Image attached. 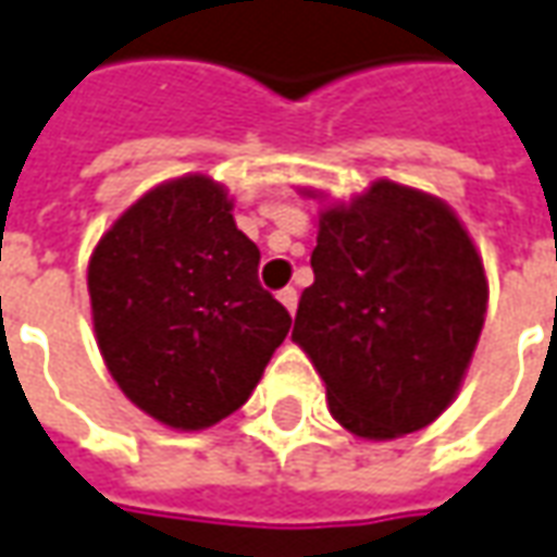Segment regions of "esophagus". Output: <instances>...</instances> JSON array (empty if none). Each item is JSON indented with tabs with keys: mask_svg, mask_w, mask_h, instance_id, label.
<instances>
[{
	"mask_svg": "<svg viewBox=\"0 0 557 557\" xmlns=\"http://www.w3.org/2000/svg\"><path fill=\"white\" fill-rule=\"evenodd\" d=\"M277 298H280V305L286 307L289 313H295V307H298V292H295V289H283L277 295Z\"/></svg>",
	"mask_w": 557,
	"mask_h": 557,
	"instance_id": "obj_1",
	"label": "esophagus"
}]
</instances>
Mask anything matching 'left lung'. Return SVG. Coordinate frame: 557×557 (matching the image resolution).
<instances>
[{
  "label": "left lung",
  "mask_w": 557,
  "mask_h": 557,
  "mask_svg": "<svg viewBox=\"0 0 557 557\" xmlns=\"http://www.w3.org/2000/svg\"><path fill=\"white\" fill-rule=\"evenodd\" d=\"M310 265L292 341L334 419L361 441L431 425L465 383L488 310L485 265L458 213L425 189L371 181L349 201L325 198Z\"/></svg>",
  "instance_id": "8db88e82"
}]
</instances>
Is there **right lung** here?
Returning a JSON list of instances; mask_svg holds the SVG:
<instances>
[{"label": "right lung", "instance_id": "add662e5", "mask_svg": "<svg viewBox=\"0 0 557 557\" xmlns=\"http://www.w3.org/2000/svg\"><path fill=\"white\" fill-rule=\"evenodd\" d=\"M208 174L147 189L89 252L92 332L126 398L174 431L247 404L292 317L256 277L259 247Z\"/></svg>", "mask_w": 557, "mask_h": 557}]
</instances>
